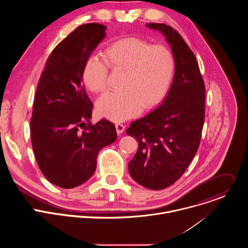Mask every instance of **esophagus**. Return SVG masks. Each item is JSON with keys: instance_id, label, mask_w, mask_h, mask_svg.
I'll return each mask as SVG.
<instances>
[{"instance_id": "1", "label": "esophagus", "mask_w": 248, "mask_h": 248, "mask_svg": "<svg viewBox=\"0 0 248 248\" xmlns=\"http://www.w3.org/2000/svg\"><path fill=\"white\" fill-rule=\"evenodd\" d=\"M124 128H125V126L123 124H116V129H117L118 134L123 133L124 131Z\"/></svg>"}]
</instances>
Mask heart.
<instances>
[{
  "label": "heart",
  "mask_w": 248,
  "mask_h": 248,
  "mask_svg": "<svg viewBox=\"0 0 248 248\" xmlns=\"http://www.w3.org/2000/svg\"><path fill=\"white\" fill-rule=\"evenodd\" d=\"M103 58L87 59L82 69L85 86L94 93L108 85L109 67L124 72L118 91H109L97 101V111L113 122H123L136 116L141 108L152 109L167 96L174 72L175 59L164 45L137 37L117 40L105 48Z\"/></svg>",
  "instance_id": "b5f03b06"
}]
</instances>
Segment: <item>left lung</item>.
Here are the masks:
<instances>
[{
    "label": "left lung",
    "instance_id": "left-lung-1",
    "mask_svg": "<svg viewBox=\"0 0 248 248\" xmlns=\"http://www.w3.org/2000/svg\"><path fill=\"white\" fill-rule=\"evenodd\" d=\"M163 33L175 59V72L165 101L126 133L138 141L128 163L131 178L150 189L178 181L195 156L205 119V85L196 58L181 34L164 23H147Z\"/></svg>",
    "mask_w": 248,
    "mask_h": 248
}]
</instances>
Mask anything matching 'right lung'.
I'll use <instances>...</instances> for the list:
<instances>
[{"label": "right lung", "mask_w": 248, "mask_h": 248, "mask_svg": "<svg viewBox=\"0 0 248 248\" xmlns=\"http://www.w3.org/2000/svg\"><path fill=\"white\" fill-rule=\"evenodd\" d=\"M106 26H78L50 54L35 94L31 143L45 178L74 188L93 175L99 151L117 139L115 124L90 122L93 104L82 83V69L106 36Z\"/></svg>", "instance_id": "obj_1"}]
</instances>
